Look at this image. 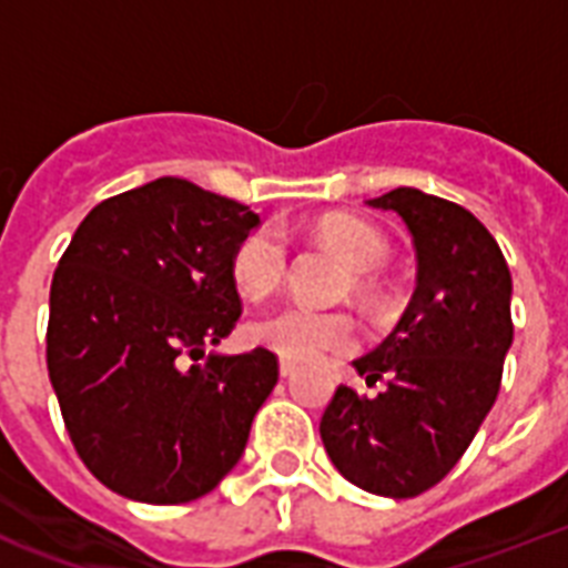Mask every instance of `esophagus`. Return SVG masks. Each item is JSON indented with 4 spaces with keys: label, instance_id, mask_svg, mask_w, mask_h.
<instances>
[{
    "label": "esophagus",
    "instance_id": "1",
    "mask_svg": "<svg viewBox=\"0 0 568 568\" xmlns=\"http://www.w3.org/2000/svg\"><path fill=\"white\" fill-rule=\"evenodd\" d=\"M280 374H283V377H294V374H297V363H292V359H280Z\"/></svg>",
    "mask_w": 568,
    "mask_h": 568
}]
</instances>
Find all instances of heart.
I'll use <instances>...</instances> for the list:
<instances>
[{
    "label": "heart",
    "instance_id": "b5f03b06",
    "mask_svg": "<svg viewBox=\"0 0 568 568\" xmlns=\"http://www.w3.org/2000/svg\"><path fill=\"white\" fill-rule=\"evenodd\" d=\"M321 241L336 247L356 271H374L386 262V239L372 223L351 217V214H329L318 221ZM232 283L250 301H265L280 292L288 276V244L274 223H262L244 232L230 256ZM356 285L365 288L368 276H356ZM253 342L274 351L283 359L312 363L329 354H347L359 338L356 321L347 312L318 310L310 303H288L283 310L271 312L267 318L256 321L250 329Z\"/></svg>",
    "mask_w": 568,
    "mask_h": 568
}]
</instances>
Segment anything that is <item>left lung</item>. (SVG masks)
I'll return each instance as SVG.
<instances>
[{"instance_id": "1", "label": "left lung", "mask_w": 568, "mask_h": 568, "mask_svg": "<svg viewBox=\"0 0 568 568\" xmlns=\"http://www.w3.org/2000/svg\"><path fill=\"white\" fill-rule=\"evenodd\" d=\"M400 214L418 283L404 318L356 359L377 397L338 386L321 418L333 466L365 493L415 498L457 466L501 388L513 345V280L498 241L463 205L395 189L368 200Z\"/></svg>"}]
</instances>
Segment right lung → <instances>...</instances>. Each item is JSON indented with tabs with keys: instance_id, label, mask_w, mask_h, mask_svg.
Returning a JSON list of instances; mask_svg holds the SVG:
<instances>
[{
	"instance_id": "add662e5",
	"label": "right lung",
	"mask_w": 568,
	"mask_h": 568,
	"mask_svg": "<svg viewBox=\"0 0 568 568\" xmlns=\"http://www.w3.org/2000/svg\"><path fill=\"white\" fill-rule=\"evenodd\" d=\"M250 205L162 176L93 205L49 288L47 368L75 454L111 493H212L274 392V351L212 354L241 318L230 256Z\"/></svg>"
}]
</instances>
